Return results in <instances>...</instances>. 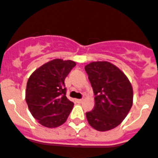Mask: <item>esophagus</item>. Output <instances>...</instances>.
<instances>
[{
	"label": "esophagus",
	"instance_id": "34e87169",
	"mask_svg": "<svg viewBox=\"0 0 158 158\" xmlns=\"http://www.w3.org/2000/svg\"><path fill=\"white\" fill-rule=\"evenodd\" d=\"M82 101H83V99H77V102H79V103L82 102Z\"/></svg>",
	"mask_w": 158,
	"mask_h": 158
}]
</instances>
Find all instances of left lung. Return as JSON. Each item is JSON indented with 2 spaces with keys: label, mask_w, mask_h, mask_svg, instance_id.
I'll return each mask as SVG.
<instances>
[{
  "label": "left lung",
  "mask_w": 158,
  "mask_h": 158,
  "mask_svg": "<svg viewBox=\"0 0 158 158\" xmlns=\"http://www.w3.org/2000/svg\"><path fill=\"white\" fill-rule=\"evenodd\" d=\"M85 70L95 95L94 110L86 112L89 123L100 131L116 127L132 106L133 90L128 78L107 61L91 62Z\"/></svg>",
  "instance_id": "8db88e82"
}]
</instances>
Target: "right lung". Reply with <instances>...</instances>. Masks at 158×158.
<instances>
[{
    "label": "right lung",
    "mask_w": 158,
    "mask_h": 158,
    "mask_svg": "<svg viewBox=\"0 0 158 158\" xmlns=\"http://www.w3.org/2000/svg\"><path fill=\"white\" fill-rule=\"evenodd\" d=\"M75 65L73 60L55 59L28 79L26 101L31 114L44 127H56L67 120L74 104L66 97L64 80Z\"/></svg>",
    "instance_id": "obj_1"
}]
</instances>
